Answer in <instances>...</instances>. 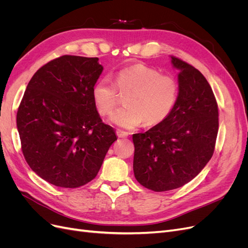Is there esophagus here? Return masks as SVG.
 Segmentation results:
<instances>
[{
    "instance_id": "obj_1",
    "label": "esophagus",
    "mask_w": 248,
    "mask_h": 248,
    "mask_svg": "<svg viewBox=\"0 0 248 248\" xmlns=\"http://www.w3.org/2000/svg\"><path fill=\"white\" fill-rule=\"evenodd\" d=\"M116 133H117V136H118L119 138H126V137H128V133H127L126 131L121 130V129H117V130H116Z\"/></svg>"
}]
</instances>
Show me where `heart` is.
I'll return each instance as SVG.
<instances>
[{
	"label": "heart",
	"instance_id": "heart-1",
	"mask_svg": "<svg viewBox=\"0 0 248 248\" xmlns=\"http://www.w3.org/2000/svg\"><path fill=\"white\" fill-rule=\"evenodd\" d=\"M129 94L126 107L115 110L109 121L123 128H134L140 123L152 126L163 122L171 114L179 97V82L170 74L142 64L126 67L116 74V85L108 78L97 80L92 87L93 103L99 115L114 109L119 93Z\"/></svg>",
	"mask_w": 248,
	"mask_h": 248
}]
</instances>
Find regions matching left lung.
<instances>
[{
	"label": "left lung",
	"mask_w": 248,
	"mask_h": 248,
	"mask_svg": "<svg viewBox=\"0 0 248 248\" xmlns=\"http://www.w3.org/2000/svg\"><path fill=\"white\" fill-rule=\"evenodd\" d=\"M170 58L180 70L176 106L163 122L132 136L134 177L157 192L197 177L211 159L218 132V106L206 78L183 60Z\"/></svg>",
	"instance_id": "8db88e82"
}]
</instances>
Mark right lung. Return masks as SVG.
Instances as JSON below:
<instances>
[{"label": "right lung", "instance_id": "right-lung-1", "mask_svg": "<svg viewBox=\"0 0 248 248\" xmlns=\"http://www.w3.org/2000/svg\"><path fill=\"white\" fill-rule=\"evenodd\" d=\"M102 70L98 58L65 55L43 65L27 86L16 115L21 151L52 185L77 188L92 181L117 140L92 99Z\"/></svg>", "mask_w": 248, "mask_h": 248}]
</instances>
